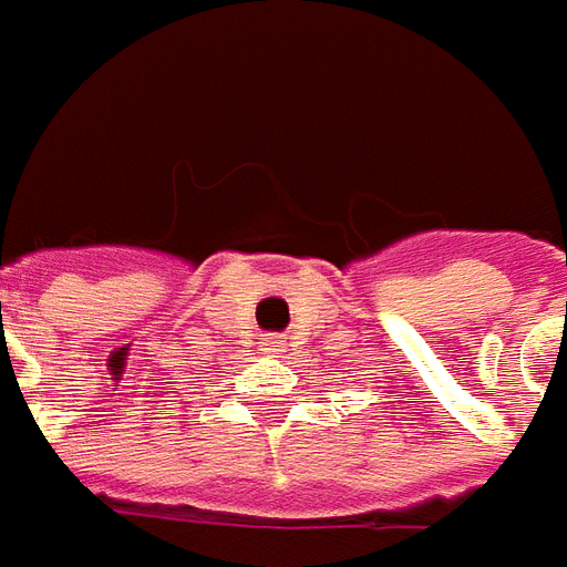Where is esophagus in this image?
<instances>
[{"label":"esophagus","instance_id":"1","mask_svg":"<svg viewBox=\"0 0 567 567\" xmlns=\"http://www.w3.org/2000/svg\"><path fill=\"white\" fill-rule=\"evenodd\" d=\"M280 348H284V339H280L277 332H268V336L259 341V351H262V354H280Z\"/></svg>","mask_w":567,"mask_h":567}]
</instances>
